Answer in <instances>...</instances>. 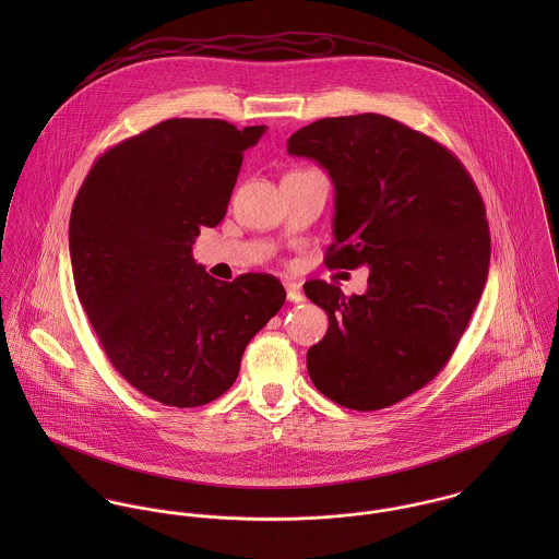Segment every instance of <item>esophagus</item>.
Returning a JSON list of instances; mask_svg holds the SVG:
<instances>
[{"label": "esophagus", "instance_id": "1", "mask_svg": "<svg viewBox=\"0 0 559 559\" xmlns=\"http://www.w3.org/2000/svg\"><path fill=\"white\" fill-rule=\"evenodd\" d=\"M286 293H288V299H290L293 304H299V301H304V295H301V284H297V282H286Z\"/></svg>", "mask_w": 559, "mask_h": 559}]
</instances>
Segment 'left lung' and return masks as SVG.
Here are the masks:
<instances>
[{
	"mask_svg": "<svg viewBox=\"0 0 559 559\" xmlns=\"http://www.w3.org/2000/svg\"><path fill=\"white\" fill-rule=\"evenodd\" d=\"M288 153L319 160L335 185L326 269L370 266L364 295L304 286L329 317L310 379L346 408L392 406L445 368L478 306L490 262L478 187L452 151L379 114L317 120Z\"/></svg>",
	"mask_w": 559,
	"mask_h": 559,
	"instance_id": "left-lung-1",
	"label": "left lung"
}]
</instances>
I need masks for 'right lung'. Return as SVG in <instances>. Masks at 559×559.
Here are the masks:
<instances>
[{"label": "right lung", "instance_id": "add662e5", "mask_svg": "<svg viewBox=\"0 0 559 559\" xmlns=\"http://www.w3.org/2000/svg\"><path fill=\"white\" fill-rule=\"evenodd\" d=\"M264 127L171 118L94 160L73 204L69 245L81 306L111 366L167 406H202L239 377L249 340L286 290L269 273L211 277L191 245L215 228L242 153Z\"/></svg>", "mask_w": 559, "mask_h": 559}]
</instances>
